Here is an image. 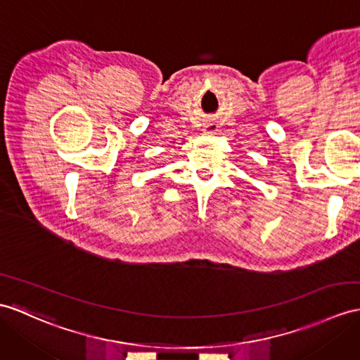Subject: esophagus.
Masks as SVG:
<instances>
[{
    "mask_svg": "<svg viewBox=\"0 0 360 360\" xmlns=\"http://www.w3.org/2000/svg\"><path fill=\"white\" fill-rule=\"evenodd\" d=\"M217 131H218L217 124H206L203 127V134H206V136H214V134H217Z\"/></svg>",
    "mask_w": 360,
    "mask_h": 360,
    "instance_id": "1",
    "label": "esophagus"
}]
</instances>
